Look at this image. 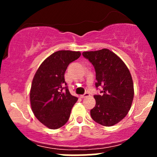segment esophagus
I'll use <instances>...</instances> for the list:
<instances>
[{
	"label": "esophagus",
	"instance_id": "34e87169",
	"mask_svg": "<svg viewBox=\"0 0 157 157\" xmlns=\"http://www.w3.org/2000/svg\"><path fill=\"white\" fill-rule=\"evenodd\" d=\"M89 95H90V94H89V93H87V92H86V93H85L84 94H82V95H80V97H81V98H85V97H89Z\"/></svg>",
	"mask_w": 157,
	"mask_h": 157
}]
</instances>
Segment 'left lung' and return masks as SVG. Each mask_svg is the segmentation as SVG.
I'll use <instances>...</instances> for the list:
<instances>
[{"instance_id": "obj_1", "label": "left lung", "mask_w": 157, "mask_h": 157, "mask_svg": "<svg viewBox=\"0 0 157 157\" xmlns=\"http://www.w3.org/2000/svg\"><path fill=\"white\" fill-rule=\"evenodd\" d=\"M82 55L94 67L95 83L101 87V95H94L96 105L91 110V118L104 126L118 123L128 113L134 99V83L126 65L108 48L84 52Z\"/></svg>"}]
</instances>
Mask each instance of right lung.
Instances as JSON below:
<instances>
[{"label": "right lung", "instance_id": "add662e5", "mask_svg": "<svg viewBox=\"0 0 157 157\" xmlns=\"http://www.w3.org/2000/svg\"><path fill=\"white\" fill-rule=\"evenodd\" d=\"M80 55V52H56L41 63L34 76L30 90L32 110L36 118L48 128L63 126L78 100L70 94L64 75L70 63Z\"/></svg>", "mask_w": 157, "mask_h": 157}]
</instances>
